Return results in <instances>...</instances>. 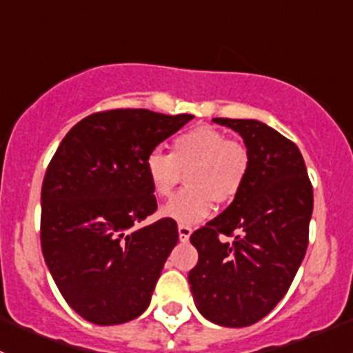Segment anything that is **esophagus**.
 Wrapping results in <instances>:
<instances>
[{
	"instance_id": "esophagus-1",
	"label": "esophagus",
	"mask_w": 353,
	"mask_h": 353,
	"mask_svg": "<svg viewBox=\"0 0 353 353\" xmlns=\"http://www.w3.org/2000/svg\"><path fill=\"white\" fill-rule=\"evenodd\" d=\"M177 230H179V239L183 241V243H188V241H190L191 232H193V229H191L190 225H186V223H179Z\"/></svg>"
}]
</instances>
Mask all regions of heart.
<instances>
[{"label": "heart", "instance_id": "heart-1", "mask_svg": "<svg viewBox=\"0 0 353 353\" xmlns=\"http://www.w3.org/2000/svg\"><path fill=\"white\" fill-rule=\"evenodd\" d=\"M251 169V155L239 141L219 128L199 124L172 140V152L152 150L145 170L157 198L172 196L186 172L188 186L162 213L179 223H196L220 205L232 203L243 193Z\"/></svg>", "mask_w": 353, "mask_h": 353}]
</instances>
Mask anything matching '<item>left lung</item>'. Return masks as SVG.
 <instances>
[{"mask_svg":"<svg viewBox=\"0 0 353 353\" xmlns=\"http://www.w3.org/2000/svg\"><path fill=\"white\" fill-rule=\"evenodd\" d=\"M213 121L243 137L251 169L243 193L191 234L199 258L188 280L206 319L243 328L279 304L304 259L312 184L297 145L276 130L256 119Z\"/></svg>","mask_w":353,"mask_h":353,"instance_id":"1","label":"left lung"}]
</instances>
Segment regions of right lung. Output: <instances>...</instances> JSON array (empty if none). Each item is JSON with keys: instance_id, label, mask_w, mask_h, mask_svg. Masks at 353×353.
<instances>
[{"instance_id": "1", "label": "right lung", "mask_w": 353, "mask_h": 353, "mask_svg": "<svg viewBox=\"0 0 353 353\" xmlns=\"http://www.w3.org/2000/svg\"><path fill=\"white\" fill-rule=\"evenodd\" d=\"M193 114L110 109L74 124L46 170L41 245L73 311L94 325H121L150 304L177 223L143 220L157 210L147 155Z\"/></svg>"}]
</instances>
